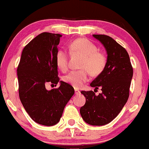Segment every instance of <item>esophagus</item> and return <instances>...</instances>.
I'll list each match as a JSON object with an SVG mask.
<instances>
[{
	"instance_id": "esophagus-1",
	"label": "esophagus",
	"mask_w": 149,
	"mask_h": 149,
	"mask_svg": "<svg viewBox=\"0 0 149 149\" xmlns=\"http://www.w3.org/2000/svg\"><path fill=\"white\" fill-rule=\"evenodd\" d=\"M74 93H75L76 95H79V94H80V91L78 90V89L74 88Z\"/></svg>"
}]
</instances>
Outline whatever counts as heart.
Here are the masks:
<instances>
[{"mask_svg": "<svg viewBox=\"0 0 149 149\" xmlns=\"http://www.w3.org/2000/svg\"><path fill=\"white\" fill-rule=\"evenodd\" d=\"M71 55H80L81 59L79 67L81 69L72 71L63 77V81L80 88L88 80V72L93 77L100 75L105 69L107 57L105 53L100 51L98 47L86 38H79L71 42L69 45ZM68 53L64 49H58L55 60L57 67L62 72L68 69Z\"/></svg>", "mask_w": 149, "mask_h": 149, "instance_id": "b5f03b06", "label": "heart"}]
</instances>
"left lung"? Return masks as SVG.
<instances>
[{
  "label": "left lung",
  "mask_w": 149,
  "mask_h": 149,
  "mask_svg": "<svg viewBox=\"0 0 149 149\" xmlns=\"http://www.w3.org/2000/svg\"><path fill=\"white\" fill-rule=\"evenodd\" d=\"M93 36L105 47L107 63L104 72L90 84L95 90L101 87L102 92L96 96L93 91H82L86 101L80 113L88 124L102 126L111 122L127 103L133 68L127 51L113 38L102 34Z\"/></svg>",
  "instance_id": "1"
}]
</instances>
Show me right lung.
I'll use <instances>...</instances> for the list:
<instances>
[{"instance_id": "obj_1", "label": "right lung", "mask_w": 149, "mask_h": 149, "mask_svg": "<svg viewBox=\"0 0 149 149\" xmlns=\"http://www.w3.org/2000/svg\"><path fill=\"white\" fill-rule=\"evenodd\" d=\"M62 35L44 32L24 47L17 67L19 97L35 122L52 126L59 122L63 109L74 93L71 85L61 81L58 88L47 91V83L58 84L56 57Z\"/></svg>"}]
</instances>
